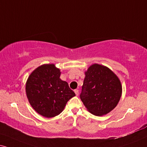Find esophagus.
Listing matches in <instances>:
<instances>
[{"mask_svg":"<svg viewBox=\"0 0 147 147\" xmlns=\"http://www.w3.org/2000/svg\"><path fill=\"white\" fill-rule=\"evenodd\" d=\"M74 92H75L76 96L79 95V90H74Z\"/></svg>","mask_w":147,"mask_h":147,"instance_id":"34e87169","label":"esophagus"}]
</instances>
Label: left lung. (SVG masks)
<instances>
[{
  "mask_svg": "<svg viewBox=\"0 0 147 147\" xmlns=\"http://www.w3.org/2000/svg\"><path fill=\"white\" fill-rule=\"evenodd\" d=\"M80 98L87 110L96 116H102L116 107L122 94L119 77L107 66L94 64L85 72Z\"/></svg>",
  "mask_w": 147,
  "mask_h": 147,
  "instance_id": "obj_1",
  "label": "left lung"
}]
</instances>
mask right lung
Returning <instances> with one entry per match:
<instances>
[{
	"label": "right lung",
	"instance_id": "right-lung-1",
	"mask_svg": "<svg viewBox=\"0 0 147 147\" xmlns=\"http://www.w3.org/2000/svg\"><path fill=\"white\" fill-rule=\"evenodd\" d=\"M61 72L53 64H45L33 70L26 83V93L34 110L47 118L60 115L75 92L66 81L60 79Z\"/></svg>",
	"mask_w": 147,
	"mask_h": 147
}]
</instances>
